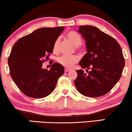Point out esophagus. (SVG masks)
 I'll return each mask as SVG.
<instances>
[{
    "instance_id": "1",
    "label": "esophagus",
    "mask_w": 132,
    "mask_h": 132,
    "mask_svg": "<svg viewBox=\"0 0 132 132\" xmlns=\"http://www.w3.org/2000/svg\"><path fill=\"white\" fill-rule=\"evenodd\" d=\"M72 69H68V68H65V69H64V71L66 72H70L71 71Z\"/></svg>"
}]
</instances>
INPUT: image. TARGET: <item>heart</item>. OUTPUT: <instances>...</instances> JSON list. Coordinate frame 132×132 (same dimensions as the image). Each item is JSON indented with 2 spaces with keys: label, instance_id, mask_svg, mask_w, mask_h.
<instances>
[{
  "label": "heart",
  "instance_id": "heart-1",
  "mask_svg": "<svg viewBox=\"0 0 132 132\" xmlns=\"http://www.w3.org/2000/svg\"><path fill=\"white\" fill-rule=\"evenodd\" d=\"M67 37L71 41L72 43L76 46L77 49L81 48L80 45L82 43V38H81V36L78 33L75 31H70L67 33ZM60 41V38H58L55 40L53 46L54 51H57ZM57 61L59 64L65 67V68H72L74 65V64L77 63L78 62V57L76 56V55H73V56L62 55V56L59 57L57 59Z\"/></svg>",
  "mask_w": 132,
  "mask_h": 132
}]
</instances>
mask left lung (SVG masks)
I'll return each mask as SVG.
<instances>
[{
	"mask_svg": "<svg viewBox=\"0 0 132 132\" xmlns=\"http://www.w3.org/2000/svg\"><path fill=\"white\" fill-rule=\"evenodd\" d=\"M85 40L87 52L79 62L74 84L87 97H97L108 93L121 78L125 61L119 44L112 36L92 26H79Z\"/></svg>",
	"mask_w": 132,
	"mask_h": 132,
	"instance_id": "obj_1",
	"label": "left lung"
}]
</instances>
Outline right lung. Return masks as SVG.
<instances>
[{
    "mask_svg": "<svg viewBox=\"0 0 132 132\" xmlns=\"http://www.w3.org/2000/svg\"><path fill=\"white\" fill-rule=\"evenodd\" d=\"M64 29H38L22 37L13 46L8 60L11 77L28 97L38 99L48 96L64 73V67L58 63L52 64L50 70L42 68L53 53L54 44Z\"/></svg>",
    "mask_w": 132,
    "mask_h": 132,
    "instance_id": "right-lung-1",
    "label": "right lung"
}]
</instances>
